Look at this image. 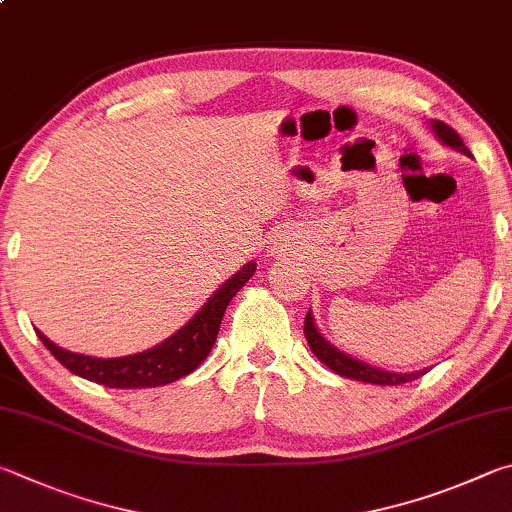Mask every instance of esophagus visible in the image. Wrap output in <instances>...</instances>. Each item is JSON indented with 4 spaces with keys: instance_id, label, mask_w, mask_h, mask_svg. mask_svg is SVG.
I'll return each instance as SVG.
<instances>
[{
    "instance_id": "34e87169",
    "label": "esophagus",
    "mask_w": 512,
    "mask_h": 512,
    "mask_svg": "<svg viewBox=\"0 0 512 512\" xmlns=\"http://www.w3.org/2000/svg\"><path fill=\"white\" fill-rule=\"evenodd\" d=\"M276 247H279V242H274V249H276Z\"/></svg>"
}]
</instances>
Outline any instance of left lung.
<instances>
[{
    "mask_svg": "<svg viewBox=\"0 0 512 512\" xmlns=\"http://www.w3.org/2000/svg\"><path fill=\"white\" fill-rule=\"evenodd\" d=\"M432 132H434V137L443 143V146H450L456 152H461V155L470 157V150L465 148L463 139L447 123L432 121ZM303 335H306L308 344H310V351L317 355V360L324 362L333 373L342 375V378H348V380H357V382H366V384H380V387H393V384H405V382L416 380V378H420V375L427 373V369L411 371V373L384 371V369H380V366L366 364L362 360H357V357H353V355L339 351L335 344H330L328 339L319 333V328L315 324V317H312L310 310L306 315V324H303Z\"/></svg>",
    "mask_w": 512,
    "mask_h": 512,
    "instance_id": "obj_1",
    "label": "left lung"
}]
</instances>
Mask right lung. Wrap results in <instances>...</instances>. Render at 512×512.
Masks as SVG:
<instances>
[{"label":"right lung","instance_id":"right-lung-1","mask_svg":"<svg viewBox=\"0 0 512 512\" xmlns=\"http://www.w3.org/2000/svg\"><path fill=\"white\" fill-rule=\"evenodd\" d=\"M256 272V263L249 261L245 267L224 281L218 290H215L204 306L195 312V315L186 321L177 333L170 335L164 342L148 348L143 353L125 355V357H92L71 353L53 344L49 337H44L38 328L35 335L40 342L49 348L51 355L69 369L78 378H85L89 382L103 384L110 389H152L164 387V384L175 382L184 375L193 373L200 366L206 355L218 339V330L222 324L224 310H227L229 301L236 297L238 290L245 285Z\"/></svg>","mask_w":512,"mask_h":512}]
</instances>
